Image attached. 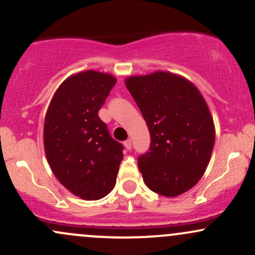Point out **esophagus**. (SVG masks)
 Listing matches in <instances>:
<instances>
[{
	"mask_svg": "<svg viewBox=\"0 0 255 255\" xmlns=\"http://www.w3.org/2000/svg\"><path fill=\"white\" fill-rule=\"evenodd\" d=\"M124 145H125V147L127 148V150H130V148H131V140L130 139L126 140V141L124 142Z\"/></svg>",
	"mask_w": 255,
	"mask_h": 255,
	"instance_id": "obj_1",
	"label": "esophagus"
}]
</instances>
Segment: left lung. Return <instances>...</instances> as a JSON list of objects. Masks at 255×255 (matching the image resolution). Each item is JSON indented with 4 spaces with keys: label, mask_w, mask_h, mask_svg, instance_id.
<instances>
[{
    "label": "left lung",
    "mask_w": 255,
    "mask_h": 255,
    "mask_svg": "<svg viewBox=\"0 0 255 255\" xmlns=\"http://www.w3.org/2000/svg\"><path fill=\"white\" fill-rule=\"evenodd\" d=\"M126 86L151 134L150 151L137 165L152 192L177 197L203 177L215 145L209 105L192 81L170 72L131 75Z\"/></svg>",
    "instance_id": "8db88e82"
}]
</instances>
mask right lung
Segmentation results:
<instances>
[{"label":"right lung","instance_id":"add662e5","mask_svg":"<svg viewBox=\"0 0 255 255\" xmlns=\"http://www.w3.org/2000/svg\"><path fill=\"white\" fill-rule=\"evenodd\" d=\"M115 84L109 73H75L58 86L44 120V150L51 171L84 200L109 194L124 158V146L98 116Z\"/></svg>","mask_w":255,"mask_h":255}]
</instances>
